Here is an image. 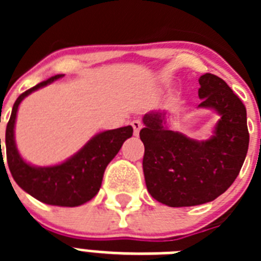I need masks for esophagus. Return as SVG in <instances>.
I'll return each mask as SVG.
<instances>
[{
  "mask_svg": "<svg viewBox=\"0 0 261 261\" xmlns=\"http://www.w3.org/2000/svg\"><path fill=\"white\" fill-rule=\"evenodd\" d=\"M132 126H133V132H135V136H138V133H140V129L142 128V124L140 120H133L132 123Z\"/></svg>",
  "mask_w": 261,
  "mask_h": 261,
  "instance_id": "obj_1",
  "label": "esophagus"
}]
</instances>
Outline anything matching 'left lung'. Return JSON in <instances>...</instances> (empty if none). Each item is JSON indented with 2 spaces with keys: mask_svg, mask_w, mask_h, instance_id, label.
I'll return each mask as SVG.
<instances>
[{
  "mask_svg": "<svg viewBox=\"0 0 261 261\" xmlns=\"http://www.w3.org/2000/svg\"><path fill=\"white\" fill-rule=\"evenodd\" d=\"M199 84V108L221 116L211 138L199 141L171 130L165 111L145 115L140 130L147 191L172 208L213 201L234 183L247 155V112L241 99L211 73L201 75Z\"/></svg>",
  "mask_w": 261,
  "mask_h": 261,
  "instance_id": "1",
  "label": "left lung"
}]
</instances>
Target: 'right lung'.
I'll list each match as a JSON object with an SVG mask.
<instances>
[{
	"instance_id": "right-lung-1",
	"label": "right lung",
	"mask_w": 261,
	"mask_h": 261,
	"mask_svg": "<svg viewBox=\"0 0 261 261\" xmlns=\"http://www.w3.org/2000/svg\"><path fill=\"white\" fill-rule=\"evenodd\" d=\"M62 75L48 78L18 96L6 126V159L15 183L32 197L48 205L78 206L90 201L99 192L106 167L119 153L126 138L132 137L133 128L128 125L98 133L78 153L60 165L36 167L27 163L18 153L14 137L18 107L27 95L52 84ZM0 161H4L2 150Z\"/></svg>"
}]
</instances>
